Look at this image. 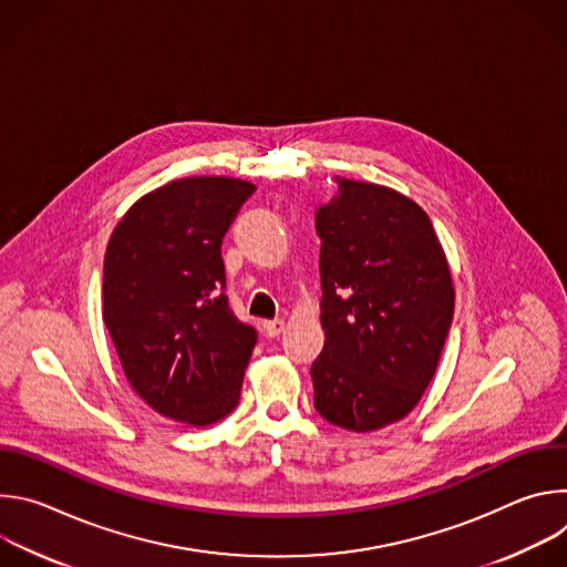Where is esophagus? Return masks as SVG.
Instances as JSON below:
<instances>
[{
	"label": "esophagus",
	"instance_id": "obj_1",
	"mask_svg": "<svg viewBox=\"0 0 567 567\" xmlns=\"http://www.w3.org/2000/svg\"><path fill=\"white\" fill-rule=\"evenodd\" d=\"M265 332H267V337L269 339H276V337H280L282 334V330H285V320L282 318H274V320H265Z\"/></svg>",
	"mask_w": 567,
	"mask_h": 567
}]
</instances>
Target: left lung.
Wrapping results in <instances>:
<instances>
[{
    "label": "left lung",
    "instance_id": "8db88e82",
    "mask_svg": "<svg viewBox=\"0 0 567 567\" xmlns=\"http://www.w3.org/2000/svg\"><path fill=\"white\" fill-rule=\"evenodd\" d=\"M316 210L320 322L313 406L365 433L406 417L429 388L451 330L455 289L429 215L392 188L337 177Z\"/></svg>",
    "mask_w": 567,
    "mask_h": 567
}]
</instances>
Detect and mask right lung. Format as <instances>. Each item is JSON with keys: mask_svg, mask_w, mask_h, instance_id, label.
I'll list each match as a JSON object with an SVG mask.
<instances>
[{"mask_svg": "<svg viewBox=\"0 0 567 567\" xmlns=\"http://www.w3.org/2000/svg\"><path fill=\"white\" fill-rule=\"evenodd\" d=\"M256 186L186 177L143 195L105 251L103 320L136 394L175 422L208 426L239 401L258 332L226 296L221 239Z\"/></svg>", "mask_w": 567, "mask_h": 567, "instance_id": "right-lung-1", "label": "right lung"}]
</instances>
